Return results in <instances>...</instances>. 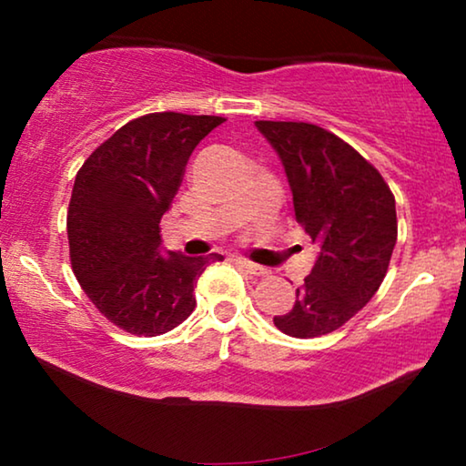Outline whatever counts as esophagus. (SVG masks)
I'll list each match as a JSON object with an SVG mask.
<instances>
[{
  "instance_id": "1",
  "label": "esophagus",
  "mask_w": 466,
  "mask_h": 466,
  "mask_svg": "<svg viewBox=\"0 0 466 466\" xmlns=\"http://www.w3.org/2000/svg\"><path fill=\"white\" fill-rule=\"evenodd\" d=\"M235 260H238V263L244 267V269H248V273H252V276H267V273H269V269H267V267L252 263V260H248L244 257H238Z\"/></svg>"
}]
</instances>
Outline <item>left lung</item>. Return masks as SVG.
Instances as JSON below:
<instances>
[{"label":"left lung","mask_w":466,"mask_h":466,"mask_svg":"<svg viewBox=\"0 0 466 466\" xmlns=\"http://www.w3.org/2000/svg\"><path fill=\"white\" fill-rule=\"evenodd\" d=\"M254 125L284 165L297 222L320 248L292 309L273 324L299 339L333 333L384 282L397 244L394 197L371 163L322 127Z\"/></svg>","instance_id":"obj_1"}]
</instances>
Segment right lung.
Segmentation results:
<instances>
[{
    "label": "right lung",
    "instance_id": "obj_1",
    "mask_svg": "<svg viewBox=\"0 0 466 466\" xmlns=\"http://www.w3.org/2000/svg\"><path fill=\"white\" fill-rule=\"evenodd\" d=\"M225 118L157 112L106 139L78 171L67 209L76 278L127 333L155 337L195 309L197 278L220 254L184 257L161 244L163 214L195 146Z\"/></svg>",
    "mask_w": 466,
    "mask_h": 466
}]
</instances>
